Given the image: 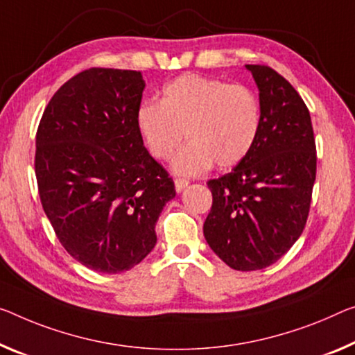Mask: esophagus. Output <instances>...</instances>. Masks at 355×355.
<instances>
[{"mask_svg":"<svg viewBox=\"0 0 355 355\" xmlns=\"http://www.w3.org/2000/svg\"><path fill=\"white\" fill-rule=\"evenodd\" d=\"M187 185H189L187 179H181V178H179V179H176V181H174V187H176V192H178V193L182 192V190H184L185 187H187Z\"/></svg>","mask_w":355,"mask_h":355,"instance_id":"34e87169","label":"esophagus"}]
</instances>
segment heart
<instances>
[{"label": "heart", "instance_id": "obj_1", "mask_svg": "<svg viewBox=\"0 0 355 355\" xmlns=\"http://www.w3.org/2000/svg\"><path fill=\"white\" fill-rule=\"evenodd\" d=\"M261 107L257 95L243 84H227L184 74L163 89L160 103L146 101L136 112L139 135L157 160H168L184 141L190 143L173 160V171L195 176L216 163L236 166L259 138Z\"/></svg>", "mask_w": 355, "mask_h": 355}]
</instances>
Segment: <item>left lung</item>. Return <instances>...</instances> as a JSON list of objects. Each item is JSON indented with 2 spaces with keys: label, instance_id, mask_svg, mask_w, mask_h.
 <instances>
[{
  "label": "left lung",
  "instance_id": "left-lung-1",
  "mask_svg": "<svg viewBox=\"0 0 355 355\" xmlns=\"http://www.w3.org/2000/svg\"><path fill=\"white\" fill-rule=\"evenodd\" d=\"M259 87L261 123L252 150L230 173L211 179L203 233L238 271L266 268L306 225L315 181V143L306 105L288 80L265 64H246Z\"/></svg>",
  "mask_w": 355,
  "mask_h": 355
}]
</instances>
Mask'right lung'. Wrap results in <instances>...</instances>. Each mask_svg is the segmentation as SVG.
I'll use <instances>...</instances> for the list:
<instances>
[{
  "mask_svg": "<svg viewBox=\"0 0 355 355\" xmlns=\"http://www.w3.org/2000/svg\"><path fill=\"white\" fill-rule=\"evenodd\" d=\"M144 87L139 71L85 69L55 92L37 127L42 208L71 257L98 272L138 265L176 195L136 125Z\"/></svg>",
  "mask_w": 355,
  "mask_h": 355,
  "instance_id": "1",
  "label": "right lung"
}]
</instances>
